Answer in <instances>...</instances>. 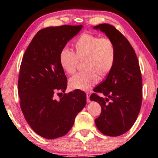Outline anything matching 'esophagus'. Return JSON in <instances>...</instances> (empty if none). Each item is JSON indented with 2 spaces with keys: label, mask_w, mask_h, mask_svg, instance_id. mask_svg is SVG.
Wrapping results in <instances>:
<instances>
[{
  "label": "esophagus",
  "mask_w": 158,
  "mask_h": 158,
  "mask_svg": "<svg viewBox=\"0 0 158 158\" xmlns=\"http://www.w3.org/2000/svg\"><path fill=\"white\" fill-rule=\"evenodd\" d=\"M90 96V92H87L86 93V98H87V102H90V100H89Z\"/></svg>",
  "instance_id": "1"
}]
</instances>
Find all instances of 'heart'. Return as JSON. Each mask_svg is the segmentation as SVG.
<instances>
[{"mask_svg": "<svg viewBox=\"0 0 158 158\" xmlns=\"http://www.w3.org/2000/svg\"><path fill=\"white\" fill-rule=\"evenodd\" d=\"M74 53L63 49L59 55L61 68L68 74L75 73L78 60L84 61L85 72L75 74L69 80L71 89L88 91L98 84L97 74L104 77L110 73L116 60V47L108 37L83 33L74 44Z\"/></svg>", "mask_w": 158, "mask_h": 158, "instance_id": "1", "label": "heart"}]
</instances>
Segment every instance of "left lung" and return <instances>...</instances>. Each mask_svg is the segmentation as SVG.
Returning <instances> with one entry per match:
<instances>
[{"mask_svg": "<svg viewBox=\"0 0 158 158\" xmlns=\"http://www.w3.org/2000/svg\"><path fill=\"white\" fill-rule=\"evenodd\" d=\"M113 41L116 60L105 81L97 85L90 100L100 104L102 111L95 119L98 129L104 135L118 137L129 130L139 114L142 101V78L135 50L127 40L108 23L93 27Z\"/></svg>", "mask_w": 158, "mask_h": 158, "instance_id": "1", "label": "left lung"}]
</instances>
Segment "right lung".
<instances>
[{
	"instance_id": "right-lung-1",
	"label": "right lung",
	"mask_w": 158,
	"mask_h": 158,
	"mask_svg": "<svg viewBox=\"0 0 158 158\" xmlns=\"http://www.w3.org/2000/svg\"><path fill=\"white\" fill-rule=\"evenodd\" d=\"M82 28L63 25L42 29L21 61L18 81L21 111L34 132L47 139L66 135L86 105V95L80 90L55 98L56 93L65 92L68 83L60 65V53Z\"/></svg>"
}]
</instances>
